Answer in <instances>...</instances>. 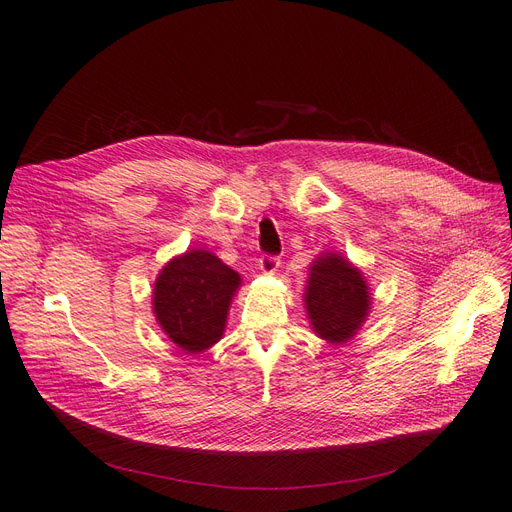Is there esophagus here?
Returning a JSON list of instances; mask_svg holds the SVG:
<instances>
[{"label": "esophagus", "mask_w": 512, "mask_h": 512, "mask_svg": "<svg viewBox=\"0 0 512 512\" xmlns=\"http://www.w3.org/2000/svg\"><path fill=\"white\" fill-rule=\"evenodd\" d=\"M279 266H281V257H276V255L266 253V255H261V259H259V270L264 274H274Z\"/></svg>", "instance_id": "esophagus-1"}]
</instances>
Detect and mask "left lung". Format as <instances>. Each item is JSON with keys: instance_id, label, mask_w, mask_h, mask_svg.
I'll list each match as a JSON object with an SVG mask.
<instances>
[{"instance_id": "obj_1", "label": "left lung", "mask_w": 512, "mask_h": 512, "mask_svg": "<svg viewBox=\"0 0 512 512\" xmlns=\"http://www.w3.org/2000/svg\"><path fill=\"white\" fill-rule=\"evenodd\" d=\"M304 300L313 330L330 343L352 339L371 304L362 274L334 253L319 257L311 266Z\"/></svg>"}]
</instances>
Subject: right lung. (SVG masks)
<instances>
[{"label": "right lung", "mask_w": 512, "mask_h": 512, "mask_svg": "<svg viewBox=\"0 0 512 512\" xmlns=\"http://www.w3.org/2000/svg\"><path fill=\"white\" fill-rule=\"evenodd\" d=\"M238 272L208 251H188L158 274L154 313L167 337L184 352H203L223 337Z\"/></svg>", "instance_id": "obj_1"}]
</instances>
